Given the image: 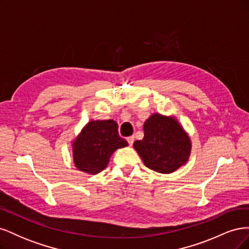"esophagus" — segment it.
Masks as SVG:
<instances>
[{"instance_id":"34e87169","label":"esophagus","mask_w":249,"mask_h":249,"mask_svg":"<svg viewBox=\"0 0 249 249\" xmlns=\"http://www.w3.org/2000/svg\"><path fill=\"white\" fill-rule=\"evenodd\" d=\"M126 140H127V143H129V144L132 146V145H133V143H134V141H135V137H134V136L127 137V138H126Z\"/></svg>"}]
</instances>
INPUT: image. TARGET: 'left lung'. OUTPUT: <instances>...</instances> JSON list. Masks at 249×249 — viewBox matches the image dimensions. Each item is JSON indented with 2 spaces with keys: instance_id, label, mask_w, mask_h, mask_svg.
<instances>
[{
  "instance_id": "1",
  "label": "left lung",
  "mask_w": 249,
  "mask_h": 249,
  "mask_svg": "<svg viewBox=\"0 0 249 249\" xmlns=\"http://www.w3.org/2000/svg\"><path fill=\"white\" fill-rule=\"evenodd\" d=\"M143 130L144 137L135 141L133 146L147 168L168 175L186 165L192 143L176 116L153 113Z\"/></svg>"
}]
</instances>
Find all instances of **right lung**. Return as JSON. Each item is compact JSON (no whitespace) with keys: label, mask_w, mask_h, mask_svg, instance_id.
<instances>
[{"label":"right lung","mask_w":249,"mask_h":249,"mask_svg":"<svg viewBox=\"0 0 249 249\" xmlns=\"http://www.w3.org/2000/svg\"><path fill=\"white\" fill-rule=\"evenodd\" d=\"M127 145L119 136L114 120H90L71 140L74 167L88 175H96L108 166L115 150Z\"/></svg>","instance_id":"1"}]
</instances>
